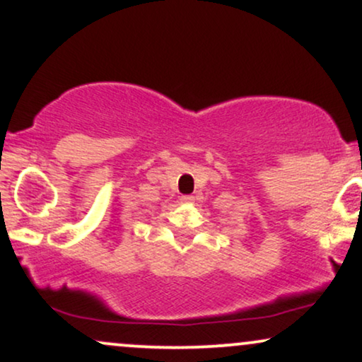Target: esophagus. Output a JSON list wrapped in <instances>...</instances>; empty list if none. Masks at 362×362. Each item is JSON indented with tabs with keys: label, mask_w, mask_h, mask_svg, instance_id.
Returning a JSON list of instances; mask_svg holds the SVG:
<instances>
[{
	"label": "esophagus",
	"mask_w": 362,
	"mask_h": 362,
	"mask_svg": "<svg viewBox=\"0 0 362 362\" xmlns=\"http://www.w3.org/2000/svg\"><path fill=\"white\" fill-rule=\"evenodd\" d=\"M180 202L182 204H194L195 202V199L192 195H182L180 197Z\"/></svg>",
	"instance_id": "34e87169"
}]
</instances>
